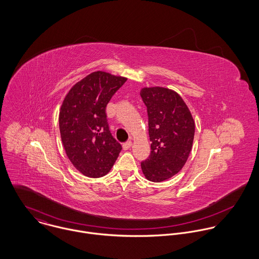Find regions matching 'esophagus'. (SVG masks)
Returning a JSON list of instances; mask_svg holds the SVG:
<instances>
[{
  "label": "esophagus",
  "instance_id": "esophagus-1",
  "mask_svg": "<svg viewBox=\"0 0 259 259\" xmlns=\"http://www.w3.org/2000/svg\"><path fill=\"white\" fill-rule=\"evenodd\" d=\"M132 142L131 141H127V142H125L123 145H122V148H123V149L124 150H127L128 148H131V147H132Z\"/></svg>",
  "mask_w": 259,
  "mask_h": 259
}]
</instances>
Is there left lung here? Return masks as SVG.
<instances>
[{
    "mask_svg": "<svg viewBox=\"0 0 259 259\" xmlns=\"http://www.w3.org/2000/svg\"><path fill=\"white\" fill-rule=\"evenodd\" d=\"M141 97L147 107L150 154L142 161L146 179L160 183L185 165L194 138V120L182 97L169 89L144 88Z\"/></svg>",
    "mask_w": 259,
    "mask_h": 259,
    "instance_id": "left-lung-1",
    "label": "left lung"
}]
</instances>
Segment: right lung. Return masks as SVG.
<instances>
[{
  "instance_id": "add662e5",
  "label": "right lung",
  "mask_w": 259,
  "mask_h": 259,
  "mask_svg": "<svg viewBox=\"0 0 259 259\" xmlns=\"http://www.w3.org/2000/svg\"><path fill=\"white\" fill-rule=\"evenodd\" d=\"M125 77L94 72L76 82L61 107L59 124L66 153L74 167L89 178L106 176L121 146L111 136L106 108Z\"/></svg>"
}]
</instances>
